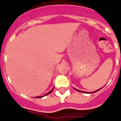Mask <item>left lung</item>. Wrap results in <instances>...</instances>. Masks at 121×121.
Wrapping results in <instances>:
<instances>
[{
  "mask_svg": "<svg viewBox=\"0 0 121 121\" xmlns=\"http://www.w3.org/2000/svg\"><path fill=\"white\" fill-rule=\"evenodd\" d=\"M102 88H103V87H102ZM102 88H100V89H99V90H96V91H92V92H85V91H81V90H78V89L75 88H74V87H73V88H74V90H76V91H79V92H83V93H90V94H92V93H94V92H97V91H99V90H101V89Z\"/></svg>",
  "mask_w": 121,
  "mask_h": 121,
  "instance_id": "left-lung-1",
  "label": "left lung"
}]
</instances>
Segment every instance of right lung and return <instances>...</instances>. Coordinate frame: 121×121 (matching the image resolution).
<instances>
[{"label": "right lung", "mask_w": 121, "mask_h": 121, "mask_svg": "<svg viewBox=\"0 0 121 121\" xmlns=\"http://www.w3.org/2000/svg\"><path fill=\"white\" fill-rule=\"evenodd\" d=\"M53 90H54V87L52 88V90H51L50 91H49V92H47V94H45L44 95H43V96H38V97H36V98H42V97H45V96H46V95H47L49 94H50L51 92L52 91H53Z\"/></svg>", "instance_id": "right-lung-1"}]
</instances>
